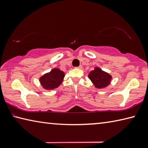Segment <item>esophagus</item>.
Wrapping results in <instances>:
<instances>
[{
	"label": "esophagus",
	"mask_w": 148,
	"mask_h": 148,
	"mask_svg": "<svg viewBox=\"0 0 148 148\" xmlns=\"http://www.w3.org/2000/svg\"><path fill=\"white\" fill-rule=\"evenodd\" d=\"M76 69H82V65H79V66H77V67H76Z\"/></svg>",
	"instance_id": "34e87169"
}]
</instances>
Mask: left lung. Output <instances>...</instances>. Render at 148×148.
I'll return each instance as SVG.
<instances>
[{"label":"left lung","mask_w":148,"mask_h":148,"mask_svg":"<svg viewBox=\"0 0 148 148\" xmlns=\"http://www.w3.org/2000/svg\"><path fill=\"white\" fill-rule=\"evenodd\" d=\"M88 76L95 87L98 89L104 88L109 86L112 79L111 75L102 71L99 67H96L95 70L90 72Z\"/></svg>","instance_id":"left-lung-1"}]
</instances>
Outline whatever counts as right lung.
<instances>
[{"instance_id":"1","label":"right lung","mask_w":148,"mask_h":148,"mask_svg":"<svg viewBox=\"0 0 148 148\" xmlns=\"http://www.w3.org/2000/svg\"><path fill=\"white\" fill-rule=\"evenodd\" d=\"M64 73L59 69H53L48 73L40 77V82L43 88L52 90L58 87L64 79Z\"/></svg>"}]
</instances>
